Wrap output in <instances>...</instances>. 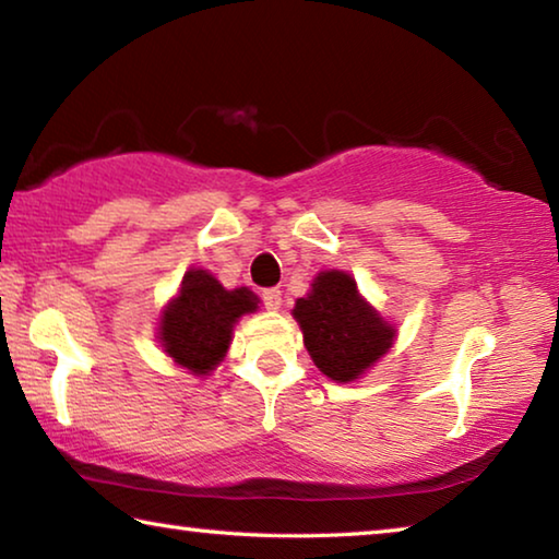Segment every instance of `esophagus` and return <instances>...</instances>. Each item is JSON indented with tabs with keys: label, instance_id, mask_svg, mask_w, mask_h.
I'll return each instance as SVG.
<instances>
[{
	"label": "esophagus",
	"instance_id": "1",
	"mask_svg": "<svg viewBox=\"0 0 559 559\" xmlns=\"http://www.w3.org/2000/svg\"><path fill=\"white\" fill-rule=\"evenodd\" d=\"M261 298H263V306H266L269 310L281 308V290L278 288H266L261 293Z\"/></svg>",
	"mask_w": 559,
	"mask_h": 559
}]
</instances>
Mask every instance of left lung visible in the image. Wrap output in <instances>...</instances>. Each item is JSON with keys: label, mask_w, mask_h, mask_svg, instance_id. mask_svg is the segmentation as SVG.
Here are the masks:
<instances>
[{"label": "left lung", "mask_w": 559, "mask_h": 559, "mask_svg": "<svg viewBox=\"0 0 559 559\" xmlns=\"http://www.w3.org/2000/svg\"><path fill=\"white\" fill-rule=\"evenodd\" d=\"M293 318L316 367L335 382L365 374L386 355L396 335L345 271H320L308 296L296 300Z\"/></svg>", "instance_id": "left-lung-1"}]
</instances>
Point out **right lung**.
<instances>
[{
	"label": "right lung",
	"instance_id": "1",
	"mask_svg": "<svg viewBox=\"0 0 559 559\" xmlns=\"http://www.w3.org/2000/svg\"><path fill=\"white\" fill-rule=\"evenodd\" d=\"M257 308L259 296L249 288L226 290L210 271L192 269L163 310L159 343L185 370L210 374L229 349L236 320Z\"/></svg>",
	"mask_w": 559,
	"mask_h": 559
}]
</instances>
